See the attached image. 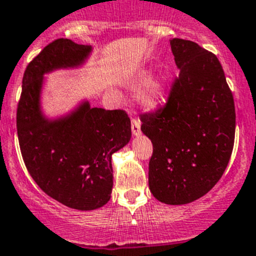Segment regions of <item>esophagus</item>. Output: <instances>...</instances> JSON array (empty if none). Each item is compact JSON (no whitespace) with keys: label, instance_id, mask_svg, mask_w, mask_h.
<instances>
[{"label":"esophagus","instance_id":"1","mask_svg":"<svg viewBox=\"0 0 256 256\" xmlns=\"http://www.w3.org/2000/svg\"><path fill=\"white\" fill-rule=\"evenodd\" d=\"M140 128H141L140 120H138V118H132V121H131V131H132L134 136L140 135V132H141Z\"/></svg>","mask_w":256,"mask_h":256}]
</instances>
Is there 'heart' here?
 <instances>
[{
    "instance_id": "1",
    "label": "heart",
    "mask_w": 256,
    "mask_h": 256,
    "mask_svg": "<svg viewBox=\"0 0 256 256\" xmlns=\"http://www.w3.org/2000/svg\"><path fill=\"white\" fill-rule=\"evenodd\" d=\"M147 76L148 74L144 70L135 74L132 78L128 80V85L132 88H138V85L146 82L144 84L142 89H141L140 94H138V100L147 109H154V108H157L161 104L162 99H164V76H156L146 80Z\"/></svg>"
}]
</instances>
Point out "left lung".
<instances>
[{
    "label": "left lung",
    "instance_id": "1",
    "mask_svg": "<svg viewBox=\"0 0 256 256\" xmlns=\"http://www.w3.org/2000/svg\"><path fill=\"white\" fill-rule=\"evenodd\" d=\"M180 69L166 104L141 114L154 146L150 190L166 204H187L216 184L230 160L236 106L216 54L192 40H171Z\"/></svg>",
    "mask_w": 256,
    "mask_h": 256
}]
</instances>
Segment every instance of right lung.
<instances>
[{"label": "right lung", "instance_id": "right-lung-1", "mask_svg": "<svg viewBox=\"0 0 256 256\" xmlns=\"http://www.w3.org/2000/svg\"><path fill=\"white\" fill-rule=\"evenodd\" d=\"M90 52V46L66 38L49 43L26 68L17 106L18 141L28 172L46 194L79 210L109 202L112 154L130 141V118L124 110L90 108L84 102L66 118L48 120L40 99L46 73L78 66Z\"/></svg>", "mask_w": 256, "mask_h": 256}]
</instances>
